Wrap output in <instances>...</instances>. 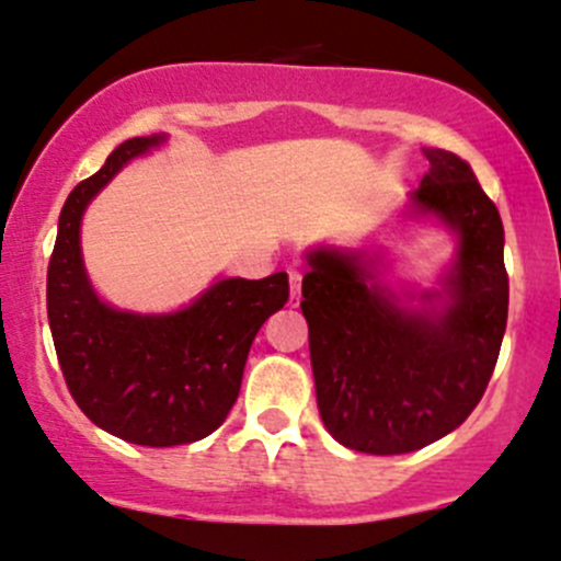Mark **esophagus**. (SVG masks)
Returning a JSON list of instances; mask_svg holds the SVG:
<instances>
[{
	"label": "esophagus",
	"mask_w": 561,
	"mask_h": 561,
	"mask_svg": "<svg viewBox=\"0 0 561 561\" xmlns=\"http://www.w3.org/2000/svg\"><path fill=\"white\" fill-rule=\"evenodd\" d=\"M287 279H290V304H293V307H298V301H301V279H304V274H301V271L290 268V271H287Z\"/></svg>",
	"instance_id": "34e87169"
}]
</instances>
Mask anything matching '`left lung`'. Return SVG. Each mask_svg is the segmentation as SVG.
I'll return each mask as SVG.
<instances>
[{"label": "left lung", "mask_w": 561, "mask_h": 561, "mask_svg": "<svg viewBox=\"0 0 561 561\" xmlns=\"http://www.w3.org/2000/svg\"><path fill=\"white\" fill-rule=\"evenodd\" d=\"M423 154L432 168L410 195L412 211L458 236L443 290L407 309L375 285V260L328 247L307 254L301 285L317 410L336 443L371 456L410 454L461 426L483 399L507 325L500 211L461 157Z\"/></svg>", "instance_id": "left-lung-1"}]
</instances>
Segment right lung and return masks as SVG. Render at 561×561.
Segmentation results:
<instances>
[{
  "label": "right lung",
  "instance_id": "obj_1",
  "mask_svg": "<svg viewBox=\"0 0 561 561\" xmlns=\"http://www.w3.org/2000/svg\"><path fill=\"white\" fill-rule=\"evenodd\" d=\"M165 135L129 138L70 192L48 263V322L72 399L94 426L149 448L197 443L225 423L260 325L290 298L287 274L219 279L173 314L118 312L98 298L81 257L89 201Z\"/></svg>",
  "mask_w": 561,
  "mask_h": 561
}]
</instances>
